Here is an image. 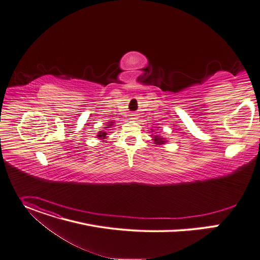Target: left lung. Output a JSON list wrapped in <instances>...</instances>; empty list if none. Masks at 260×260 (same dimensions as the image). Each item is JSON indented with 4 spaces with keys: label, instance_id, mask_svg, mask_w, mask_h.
<instances>
[{
    "label": "left lung",
    "instance_id": "8db88e82",
    "mask_svg": "<svg viewBox=\"0 0 260 260\" xmlns=\"http://www.w3.org/2000/svg\"><path fill=\"white\" fill-rule=\"evenodd\" d=\"M154 142H155L156 144H162V143H165V141H164V138H160V137H158V136H155V137H154Z\"/></svg>",
    "mask_w": 260,
    "mask_h": 260
}]
</instances>
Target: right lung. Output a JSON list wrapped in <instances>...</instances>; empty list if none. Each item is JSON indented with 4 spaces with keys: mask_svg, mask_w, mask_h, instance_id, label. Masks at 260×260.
Listing matches in <instances>:
<instances>
[{
    "mask_svg": "<svg viewBox=\"0 0 260 260\" xmlns=\"http://www.w3.org/2000/svg\"><path fill=\"white\" fill-rule=\"evenodd\" d=\"M109 123H112V122H109ZM110 125H112V124H110ZM106 127H108V126H106ZM106 135H107V133L106 132H103V133H100V135H98L100 138H106Z\"/></svg>",
    "mask_w": 260,
    "mask_h": 260,
    "instance_id": "right-lung-1",
    "label": "right lung"
}]
</instances>
